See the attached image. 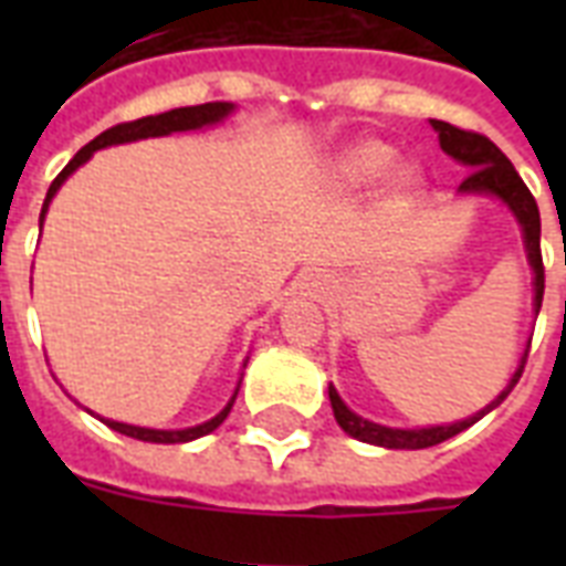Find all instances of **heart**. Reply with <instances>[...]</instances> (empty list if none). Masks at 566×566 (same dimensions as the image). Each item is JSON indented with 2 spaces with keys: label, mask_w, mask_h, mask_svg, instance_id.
<instances>
[{
  "label": "heart",
  "mask_w": 566,
  "mask_h": 566,
  "mask_svg": "<svg viewBox=\"0 0 566 566\" xmlns=\"http://www.w3.org/2000/svg\"><path fill=\"white\" fill-rule=\"evenodd\" d=\"M396 161V153L387 144H378V140H361V144L349 146L344 155H340V164L337 170L346 181H355V185H364V181H376L378 176H385L390 170V164ZM408 176H402V185H408Z\"/></svg>",
  "instance_id": "b5f03b06"
}]
</instances>
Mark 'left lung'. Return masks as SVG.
<instances>
[{
    "instance_id": "8db88e82",
    "label": "left lung",
    "mask_w": 566,
    "mask_h": 566,
    "mask_svg": "<svg viewBox=\"0 0 566 566\" xmlns=\"http://www.w3.org/2000/svg\"><path fill=\"white\" fill-rule=\"evenodd\" d=\"M431 126H434V132H438L440 137V149L473 170L464 181H461V193L500 196L502 202L514 211L520 226H523L528 264L535 270V308L541 311V302H544V255H541V211H537L535 196H532V190L526 188V181L520 179V172L514 170V164L505 158V153L493 144L491 137L479 135V132H467V128L449 126L443 119H431ZM523 364H520V370L511 378V385L505 387L484 411L473 413L470 420L452 422V426H431V429H387V426H378V422L364 420V417L349 411L332 385H328V399H332L335 420L340 422V429H344L346 434H353V438L364 440V443H376V447L387 449H426L438 447V443H443V440L449 438H455L458 431L470 429L475 420H482L484 413L493 411V408L514 390V385H517L520 376H523Z\"/></svg>"
}]
</instances>
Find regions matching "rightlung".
Listing matches in <instances>:
<instances>
[{"label": "right lung", "mask_w": 566, "mask_h": 566, "mask_svg": "<svg viewBox=\"0 0 566 566\" xmlns=\"http://www.w3.org/2000/svg\"><path fill=\"white\" fill-rule=\"evenodd\" d=\"M231 108H234V105H229V102H205V105H190V108H176V111H167V114H155V117H140V119H132V123H117V126H111L108 132H102L99 137H93L91 144L82 146V149L75 153L73 161L66 164L64 170L55 176V181L49 185L46 202H43V211H40V226H43V217H46V208L49 202H52V196H55L57 188L64 185L66 176H70L75 167H82V164L87 161L96 149H105V146H114V144H132V140H144V137H161V135H170V132H190V128L211 126V123H220ZM234 396H231L229 405H226L213 420L202 422V426H193V429L161 431V429H140V426H128V422H114V420H102V422L111 426L114 431H119V434H126V438H135V440H149V443H188V440L202 438V434L213 431L222 420H226V417H229L231 405H234Z\"/></svg>", "instance_id": "obj_1"}]
</instances>
